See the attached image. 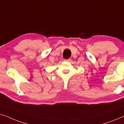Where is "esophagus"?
I'll return each mask as SVG.
<instances>
[{"label": "esophagus", "instance_id": "esophagus-1", "mask_svg": "<svg viewBox=\"0 0 124 124\" xmlns=\"http://www.w3.org/2000/svg\"><path fill=\"white\" fill-rule=\"evenodd\" d=\"M65 61H66V62H70V61L71 60V59H66V60H64Z\"/></svg>", "mask_w": 124, "mask_h": 124}]
</instances>
